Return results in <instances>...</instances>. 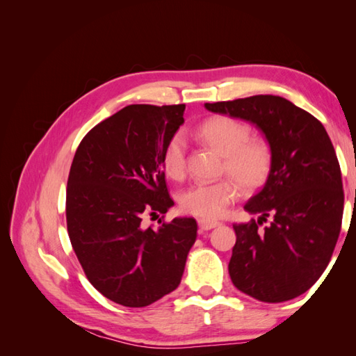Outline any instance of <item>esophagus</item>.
Returning a JSON list of instances; mask_svg holds the SVG:
<instances>
[{"instance_id":"1","label":"esophagus","mask_w":356,"mask_h":356,"mask_svg":"<svg viewBox=\"0 0 356 356\" xmlns=\"http://www.w3.org/2000/svg\"><path fill=\"white\" fill-rule=\"evenodd\" d=\"M220 222L218 221H211V220H199V227L202 230H212L215 227H218Z\"/></svg>"}]
</instances>
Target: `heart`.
I'll use <instances>...</instances> for the list:
<instances>
[{
  "mask_svg": "<svg viewBox=\"0 0 356 356\" xmlns=\"http://www.w3.org/2000/svg\"><path fill=\"white\" fill-rule=\"evenodd\" d=\"M197 136L224 157L222 170L238 182L241 188L257 190L270 177L272 149L263 139H250L251 129L248 124L227 115L211 117L199 126ZM161 165L172 179H181L186 175L187 144L184 135L175 134L169 138L161 153ZM234 181L196 182L179 193V207L203 220L220 218L238 197Z\"/></svg>",
  "mask_w": 356,
  "mask_h": 356,
  "instance_id": "b5f03b06",
  "label": "heart"
}]
</instances>
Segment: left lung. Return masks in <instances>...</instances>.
<instances>
[{"label":"left lung","mask_w":356,"mask_h":356,"mask_svg":"<svg viewBox=\"0 0 356 356\" xmlns=\"http://www.w3.org/2000/svg\"><path fill=\"white\" fill-rule=\"evenodd\" d=\"M204 108L255 124L273 156L270 177L243 207L260 217L233 224L232 282L266 303L296 298L324 273L341 227V172L325 127L273 95L204 104ZM267 218L271 224L260 229Z\"/></svg>","instance_id":"obj_1"}]
</instances>
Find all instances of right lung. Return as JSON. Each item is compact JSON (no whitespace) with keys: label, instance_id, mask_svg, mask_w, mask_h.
<instances>
[{"label":"right lung","instance_id":"right-lung-1","mask_svg":"<svg viewBox=\"0 0 356 356\" xmlns=\"http://www.w3.org/2000/svg\"><path fill=\"white\" fill-rule=\"evenodd\" d=\"M186 105H127L96 124L75 152L67 187V227L89 282L126 307L177 289L197 236L195 218L145 227L166 213L161 153L184 123ZM161 222V221H160Z\"/></svg>","mask_w":356,"mask_h":356}]
</instances>
